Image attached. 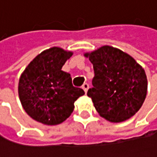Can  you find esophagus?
<instances>
[{
    "mask_svg": "<svg viewBox=\"0 0 157 157\" xmlns=\"http://www.w3.org/2000/svg\"><path fill=\"white\" fill-rule=\"evenodd\" d=\"M82 88L83 89V91H84L85 93H87V91H88V89H89V84H88L87 82H84V83L82 84Z\"/></svg>",
    "mask_w": 157,
    "mask_h": 157,
    "instance_id": "34e87169",
    "label": "esophagus"
}]
</instances>
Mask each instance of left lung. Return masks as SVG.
<instances>
[{
    "mask_svg": "<svg viewBox=\"0 0 157 157\" xmlns=\"http://www.w3.org/2000/svg\"><path fill=\"white\" fill-rule=\"evenodd\" d=\"M93 63V88L87 92L98 113L112 123L124 122L138 112L147 93L146 75L126 52L109 45L85 52Z\"/></svg>",
    "mask_w": 157,
    "mask_h": 157,
    "instance_id": "obj_1",
    "label": "left lung"
}]
</instances>
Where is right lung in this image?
<instances>
[{"instance_id": "add662e5", "label": "right lung", "mask_w": 157, "mask_h": 157, "mask_svg": "<svg viewBox=\"0 0 157 157\" xmlns=\"http://www.w3.org/2000/svg\"><path fill=\"white\" fill-rule=\"evenodd\" d=\"M72 52L52 47L38 54L19 80L18 93L25 112L46 125L65 121L73 113L75 102L84 94L75 87L70 74L62 71Z\"/></svg>"}]
</instances>
